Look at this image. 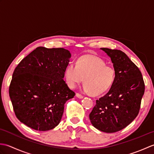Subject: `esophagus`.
<instances>
[{
    "mask_svg": "<svg viewBox=\"0 0 154 154\" xmlns=\"http://www.w3.org/2000/svg\"><path fill=\"white\" fill-rule=\"evenodd\" d=\"M76 97L77 98H79V99H83V96L81 95V94L79 93H76Z\"/></svg>",
    "mask_w": 154,
    "mask_h": 154,
    "instance_id": "esophagus-1",
    "label": "esophagus"
}]
</instances>
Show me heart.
Instances as JSON below:
<instances>
[{"mask_svg": "<svg viewBox=\"0 0 154 154\" xmlns=\"http://www.w3.org/2000/svg\"><path fill=\"white\" fill-rule=\"evenodd\" d=\"M66 83L71 88L84 81L86 93L98 96L112 87L116 79L114 68L106 65L103 59L93 55H85L77 60V64L71 63L65 69Z\"/></svg>", "mask_w": 154, "mask_h": 154, "instance_id": "1", "label": "heart"}]
</instances>
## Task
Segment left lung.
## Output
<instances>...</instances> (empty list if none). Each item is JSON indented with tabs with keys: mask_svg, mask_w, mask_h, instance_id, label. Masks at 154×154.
Masks as SVG:
<instances>
[{
	"mask_svg": "<svg viewBox=\"0 0 154 154\" xmlns=\"http://www.w3.org/2000/svg\"><path fill=\"white\" fill-rule=\"evenodd\" d=\"M100 49L110 57L116 79L109 92L96 100L89 119L97 129L113 133L126 128L138 116L145 84L141 71L125 53Z\"/></svg>",
	"mask_w": 154,
	"mask_h": 154,
	"instance_id": "1",
	"label": "left lung"
}]
</instances>
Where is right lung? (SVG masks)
Instances as JSON below:
<instances>
[{"label":"right lung","mask_w":154,"mask_h":154,"mask_svg":"<svg viewBox=\"0 0 154 154\" xmlns=\"http://www.w3.org/2000/svg\"><path fill=\"white\" fill-rule=\"evenodd\" d=\"M71 54L64 48L38 47L15 68L9 96L17 119L39 131L60 122L64 104L75 95L63 81Z\"/></svg>","instance_id":"right-lung-1"}]
</instances>
